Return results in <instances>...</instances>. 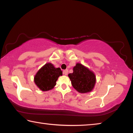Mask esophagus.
<instances>
[{"label": "esophagus", "mask_w": 133, "mask_h": 133, "mask_svg": "<svg viewBox=\"0 0 133 133\" xmlns=\"http://www.w3.org/2000/svg\"><path fill=\"white\" fill-rule=\"evenodd\" d=\"M68 73H69V71H68V70H67V69L63 70V74L65 76H67V75H68Z\"/></svg>", "instance_id": "esophagus-1"}]
</instances>
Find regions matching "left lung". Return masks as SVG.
<instances>
[{"mask_svg":"<svg viewBox=\"0 0 133 133\" xmlns=\"http://www.w3.org/2000/svg\"><path fill=\"white\" fill-rule=\"evenodd\" d=\"M73 72L68 75L72 86L80 93L93 91L96 83V77L93 71L82 64L77 63L73 69Z\"/></svg>","mask_w":133,"mask_h":133,"instance_id":"8db88e82","label":"left lung"}]
</instances>
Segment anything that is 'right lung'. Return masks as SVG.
Wrapping results in <instances>:
<instances>
[{
	"label": "right lung",
	"instance_id": "add662e5",
	"mask_svg": "<svg viewBox=\"0 0 133 133\" xmlns=\"http://www.w3.org/2000/svg\"><path fill=\"white\" fill-rule=\"evenodd\" d=\"M62 75L60 68H56L51 63H47L37 71L34 77V82L42 91H49L55 87L56 81Z\"/></svg>",
	"mask_w": 133,
	"mask_h": 133
}]
</instances>
